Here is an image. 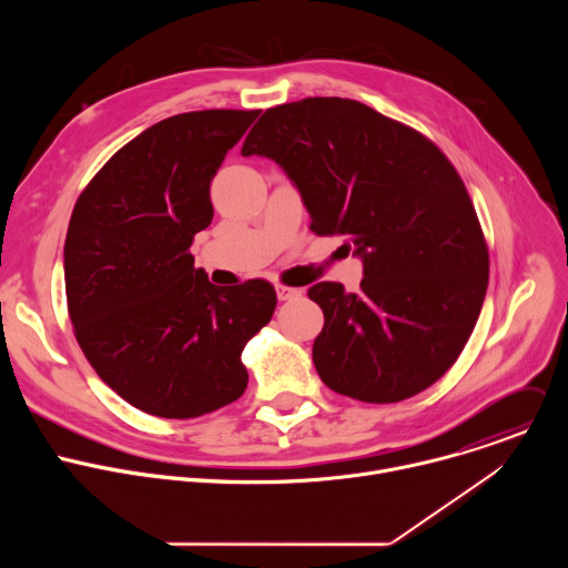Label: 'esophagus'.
Instances as JSON below:
<instances>
[{
	"label": "esophagus",
	"instance_id": "1",
	"mask_svg": "<svg viewBox=\"0 0 568 568\" xmlns=\"http://www.w3.org/2000/svg\"><path fill=\"white\" fill-rule=\"evenodd\" d=\"M301 294H303V290H298V287L276 285V296H278V301H294V298H298Z\"/></svg>",
	"mask_w": 568,
	"mask_h": 568
}]
</instances>
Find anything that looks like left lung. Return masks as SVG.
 Instances as JSON below:
<instances>
[{
	"mask_svg": "<svg viewBox=\"0 0 568 568\" xmlns=\"http://www.w3.org/2000/svg\"><path fill=\"white\" fill-rule=\"evenodd\" d=\"M240 152L276 161L310 229L346 235L364 263L357 294L331 281L307 290L326 318L312 346L323 384L386 404L440 379L476 326L490 272L449 159L420 132L337 97L270 108Z\"/></svg>",
	"mask_w": 568,
	"mask_h": 568,
	"instance_id": "left-lung-1",
	"label": "left lung"
}]
</instances>
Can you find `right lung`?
<instances>
[{
    "mask_svg": "<svg viewBox=\"0 0 568 568\" xmlns=\"http://www.w3.org/2000/svg\"><path fill=\"white\" fill-rule=\"evenodd\" d=\"M261 110H202L125 143L80 193L64 240L73 335L132 407L171 420L237 399L240 355L270 323L276 292L254 278L217 287L189 252L213 220L211 180Z\"/></svg>",
    "mask_w": 568,
    "mask_h": 568,
    "instance_id": "1",
    "label": "right lung"
}]
</instances>
